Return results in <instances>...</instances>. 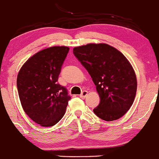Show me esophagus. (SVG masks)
<instances>
[{"mask_svg":"<svg viewBox=\"0 0 159 159\" xmlns=\"http://www.w3.org/2000/svg\"><path fill=\"white\" fill-rule=\"evenodd\" d=\"M87 93H88V92H87V90H84L83 92L80 94V97H81V98H84L86 96H87Z\"/></svg>","mask_w":159,"mask_h":159,"instance_id":"1","label":"esophagus"}]
</instances>
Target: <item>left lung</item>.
<instances>
[{
	"instance_id": "1",
	"label": "left lung",
	"mask_w": 159,
	"mask_h": 159,
	"mask_svg": "<svg viewBox=\"0 0 159 159\" xmlns=\"http://www.w3.org/2000/svg\"><path fill=\"white\" fill-rule=\"evenodd\" d=\"M73 54L96 86L100 102L94 114L105 121L123 116L132 105L137 90L135 73L125 57L105 43L76 47Z\"/></svg>"
}]
</instances>
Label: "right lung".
Instances as JSON below:
<instances>
[{"label":"right lung","instance_id":"right-lung-1","mask_svg":"<svg viewBox=\"0 0 159 159\" xmlns=\"http://www.w3.org/2000/svg\"><path fill=\"white\" fill-rule=\"evenodd\" d=\"M69 51L66 46L40 51L27 60L18 74V93L24 111L42 126L57 123L71 98L67 89L57 82Z\"/></svg>","mask_w":159,"mask_h":159}]
</instances>
